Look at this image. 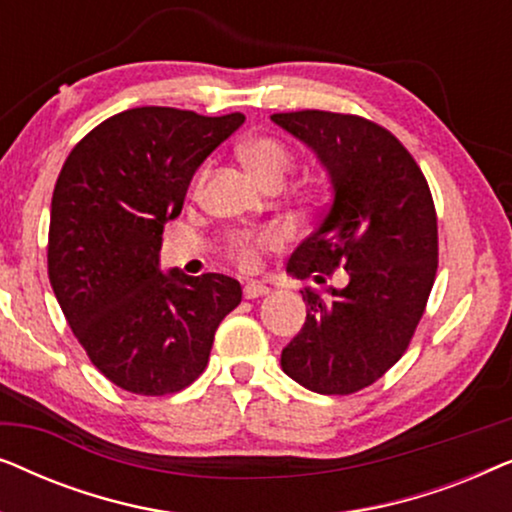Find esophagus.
Listing matches in <instances>:
<instances>
[{"label": "esophagus", "instance_id": "34e87169", "mask_svg": "<svg viewBox=\"0 0 512 512\" xmlns=\"http://www.w3.org/2000/svg\"><path fill=\"white\" fill-rule=\"evenodd\" d=\"M265 293H270V289L261 282H249L247 286H244V298H247V300L261 298V296H265Z\"/></svg>", "mask_w": 512, "mask_h": 512}]
</instances>
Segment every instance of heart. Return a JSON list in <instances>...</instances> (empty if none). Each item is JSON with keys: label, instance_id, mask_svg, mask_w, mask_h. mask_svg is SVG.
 Segmentation results:
<instances>
[{"label": "heart", "instance_id": "obj_1", "mask_svg": "<svg viewBox=\"0 0 512 512\" xmlns=\"http://www.w3.org/2000/svg\"><path fill=\"white\" fill-rule=\"evenodd\" d=\"M240 160L244 167L261 181L263 186L284 184L293 170V156L286 146L275 137H251L240 144ZM284 244V233L279 228H261L254 233H240L230 242V254L240 268L254 270L261 251L279 249Z\"/></svg>", "mask_w": 512, "mask_h": 512}]
</instances>
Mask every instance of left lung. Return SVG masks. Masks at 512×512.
Returning a JSON list of instances; mask_svg holds the SVG:
<instances>
[{"instance_id": "1", "label": "left lung", "mask_w": 512, "mask_h": 512, "mask_svg": "<svg viewBox=\"0 0 512 512\" xmlns=\"http://www.w3.org/2000/svg\"><path fill=\"white\" fill-rule=\"evenodd\" d=\"M331 181V205L293 251L286 272L342 289H305L307 319L282 349V370L317 394H354L401 359L422 319L438 268V223L415 158L389 130L333 111L272 114Z\"/></svg>"}]
</instances>
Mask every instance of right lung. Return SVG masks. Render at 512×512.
<instances>
[{
  "label": "right lung",
  "mask_w": 512,
  "mask_h": 512,
  "mask_svg": "<svg viewBox=\"0 0 512 512\" xmlns=\"http://www.w3.org/2000/svg\"><path fill=\"white\" fill-rule=\"evenodd\" d=\"M242 123V114L128 109L88 132L62 165L48 277L76 340L116 387L142 396L188 387L221 319L240 305L233 277L160 270V244L195 170Z\"/></svg>",
  "instance_id": "add662e5"
}]
</instances>
